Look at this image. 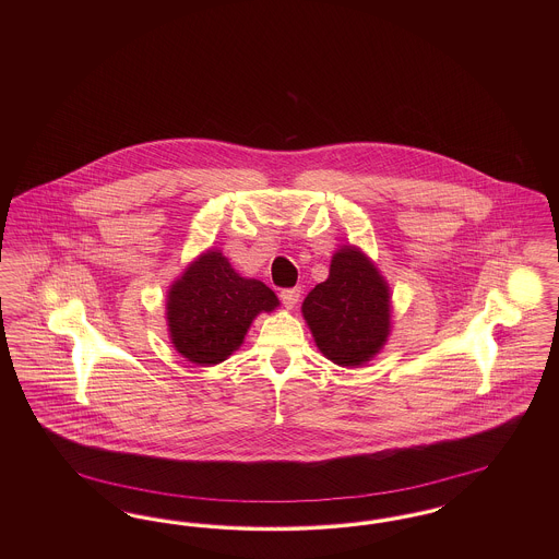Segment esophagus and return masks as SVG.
Returning <instances> with one entry per match:
<instances>
[{"label":"esophagus","mask_w":559,"mask_h":559,"mask_svg":"<svg viewBox=\"0 0 559 559\" xmlns=\"http://www.w3.org/2000/svg\"><path fill=\"white\" fill-rule=\"evenodd\" d=\"M299 287H293V289H283L281 292V301L285 304V308L287 310H292V308H295V304L299 301Z\"/></svg>","instance_id":"esophagus-1"}]
</instances>
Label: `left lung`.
I'll use <instances>...</instances> for the list:
<instances>
[{
    "label": "left lung",
    "instance_id": "left-lung-1",
    "mask_svg": "<svg viewBox=\"0 0 559 559\" xmlns=\"http://www.w3.org/2000/svg\"><path fill=\"white\" fill-rule=\"evenodd\" d=\"M320 352L342 367L372 358L390 335V293L377 267L354 247L333 255L329 278L301 306Z\"/></svg>",
    "mask_w": 559,
    "mask_h": 559
}]
</instances>
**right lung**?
<instances>
[{
  "label": "right lung",
  "mask_w": 559,
  "mask_h": 559,
  "mask_svg": "<svg viewBox=\"0 0 559 559\" xmlns=\"http://www.w3.org/2000/svg\"><path fill=\"white\" fill-rule=\"evenodd\" d=\"M276 306L264 283L242 278L222 253L207 251L167 295L171 344L190 362L217 365L242 344L251 320Z\"/></svg>",
  "instance_id": "obj_1"
}]
</instances>
